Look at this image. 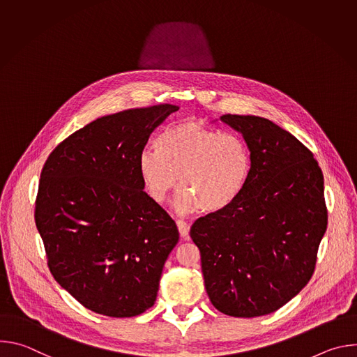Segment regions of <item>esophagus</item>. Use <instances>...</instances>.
<instances>
[{
  "instance_id": "34e87169",
  "label": "esophagus",
  "mask_w": 357,
  "mask_h": 357,
  "mask_svg": "<svg viewBox=\"0 0 357 357\" xmlns=\"http://www.w3.org/2000/svg\"><path fill=\"white\" fill-rule=\"evenodd\" d=\"M176 226H178L181 237L188 238V236H189V225L185 220H176Z\"/></svg>"
}]
</instances>
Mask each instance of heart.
<instances>
[{"mask_svg":"<svg viewBox=\"0 0 357 357\" xmlns=\"http://www.w3.org/2000/svg\"><path fill=\"white\" fill-rule=\"evenodd\" d=\"M157 150L139 152L142 185L152 200L162 203L176 186L178 175L182 189L175 208L179 213L227 206L250 174L251 152L240 135L222 134L193 120L168 127L157 141Z\"/></svg>","mask_w":357,"mask_h":357,"instance_id":"1","label":"heart"}]
</instances>
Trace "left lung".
I'll return each instance as SVG.
<instances>
[{"label": "left lung", "mask_w": 357, "mask_h": 357, "mask_svg": "<svg viewBox=\"0 0 357 357\" xmlns=\"http://www.w3.org/2000/svg\"><path fill=\"white\" fill-rule=\"evenodd\" d=\"M251 152L248 178L227 206L199 218L190 237L205 288L229 317L280 310L311 280L328 226L324 174L291 132L256 116L225 114Z\"/></svg>", "instance_id": "obj_1"}]
</instances>
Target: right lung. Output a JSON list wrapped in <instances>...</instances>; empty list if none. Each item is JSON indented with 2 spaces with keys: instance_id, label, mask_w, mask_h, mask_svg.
<instances>
[{
  "instance_id": "1",
  "label": "right lung",
  "mask_w": 357,
  "mask_h": 357,
  "mask_svg": "<svg viewBox=\"0 0 357 357\" xmlns=\"http://www.w3.org/2000/svg\"><path fill=\"white\" fill-rule=\"evenodd\" d=\"M178 110L160 105L97 119L63 139L42 168L35 223L47 267L96 314L137 317L157 299L179 231L144 192L138 155Z\"/></svg>"
}]
</instances>
